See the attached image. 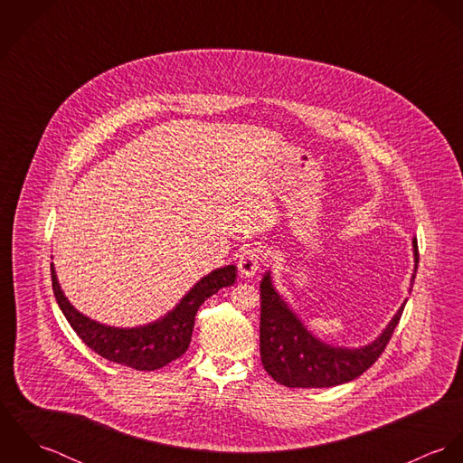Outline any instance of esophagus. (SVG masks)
<instances>
[{
	"label": "esophagus",
	"mask_w": 463,
	"mask_h": 463,
	"mask_svg": "<svg viewBox=\"0 0 463 463\" xmlns=\"http://www.w3.org/2000/svg\"><path fill=\"white\" fill-rule=\"evenodd\" d=\"M264 251L260 248H246L241 251L239 257V272L246 278L255 276V272L260 267V260H262Z\"/></svg>",
	"instance_id": "1"
}]
</instances>
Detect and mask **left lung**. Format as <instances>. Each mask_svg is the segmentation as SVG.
I'll return each instance as SVG.
<instances>
[{
	"instance_id": "obj_1",
	"label": "left lung",
	"mask_w": 463,
	"mask_h": 463,
	"mask_svg": "<svg viewBox=\"0 0 463 463\" xmlns=\"http://www.w3.org/2000/svg\"><path fill=\"white\" fill-rule=\"evenodd\" d=\"M415 270L419 264L417 241L413 239ZM415 274L411 276V281ZM413 285V283H411ZM411 290V288H410ZM260 356L267 374L290 389H325L347 383L364 374L385 351L402 307L383 333L369 345L358 349L336 347L319 338L303 326L299 317L274 290L270 274L265 272L260 281Z\"/></svg>"
}]
</instances>
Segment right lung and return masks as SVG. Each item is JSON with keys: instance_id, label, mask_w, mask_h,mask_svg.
I'll return each instance as SVG.
<instances>
[{"instance_id": "obj_1", "label": "right lung", "mask_w": 463, "mask_h": 463, "mask_svg": "<svg viewBox=\"0 0 463 463\" xmlns=\"http://www.w3.org/2000/svg\"><path fill=\"white\" fill-rule=\"evenodd\" d=\"M235 279V265L215 269L201 278L165 317L138 328H114L85 317L67 301L52 264L53 292L71 328L99 356L137 371H155L180 358L191 344L199 307Z\"/></svg>"}]
</instances>
